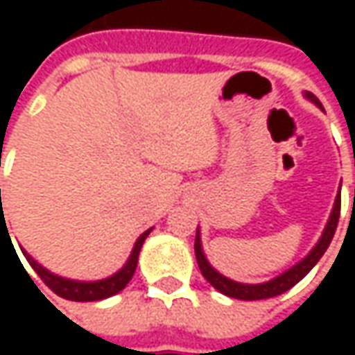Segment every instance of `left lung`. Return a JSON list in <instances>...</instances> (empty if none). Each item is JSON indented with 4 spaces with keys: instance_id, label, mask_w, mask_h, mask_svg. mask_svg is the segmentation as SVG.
Segmentation results:
<instances>
[{
    "instance_id": "8db88e82",
    "label": "left lung",
    "mask_w": 355,
    "mask_h": 355,
    "mask_svg": "<svg viewBox=\"0 0 355 355\" xmlns=\"http://www.w3.org/2000/svg\"><path fill=\"white\" fill-rule=\"evenodd\" d=\"M306 96L320 106V101L312 94V92H306ZM340 207H342V198L338 196L336 198V205L332 209V215H330V221L324 229V235L318 241V245L312 249V252L308 254L304 261H300L298 265H294L291 270L282 272L277 279L268 280V282H263V284H241V282H235V280L225 279L223 275H219L217 270H213V266L207 263L205 254L201 251V243H199V235L196 237V259H198L199 270L201 275L205 277V280L211 284L213 288H217L219 293L227 294L231 298H239V300H263V298H272V296H279V294L291 291L296 282L306 277L308 272L312 270V266L316 265L320 261V257L326 252L330 241L334 237L336 227H338V219H340Z\"/></svg>"
}]
</instances>
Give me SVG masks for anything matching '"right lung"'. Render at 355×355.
I'll return each instance as SVG.
<instances>
[{
	"instance_id": "right-lung-1",
	"label": "right lung",
	"mask_w": 355,
	"mask_h": 355,
	"mask_svg": "<svg viewBox=\"0 0 355 355\" xmlns=\"http://www.w3.org/2000/svg\"><path fill=\"white\" fill-rule=\"evenodd\" d=\"M3 221H6V217H3ZM150 231H152V229H150ZM150 231H146V233L140 235V239L136 241L134 251H132L128 263L124 265L122 270H118L116 275H112L110 279L96 280V282H76V280L61 279V277L49 272L47 268L37 265L27 252H23V254L27 257V263L33 266L35 272L41 277V280L47 284L53 293L59 294L61 298H67V300H75V302H92V300H103V298H108V296H112V294L120 293V291L128 284L130 279H132V275H134V270H136V265H138V254H140V249H142V243L146 241V237L150 235Z\"/></svg>"
}]
</instances>
